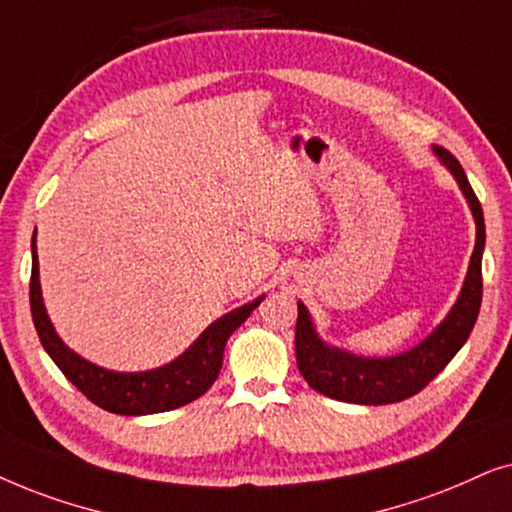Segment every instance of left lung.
I'll use <instances>...</instances> for the list:
<instances>
[{"instance_id":"8db88e82","label":"left lung","mask_w":512,"mask_h":512,"mask_svg":"<svg viewBox=\"0 0 512 512\" xmlns=\"http://www.w3.org/2000/svg\"><path fill=\"white\" fill-rule=\"evenodd\" d=\"M433 152L442 166L454 175L461 194L466 196L475 220V248L463 278L461 292L440 325L421 339L410 351L395 356L372 358L358 356L339 346H330L318 335L309 309L297 302L295 353L297 367L313 391L327 398L356 405H388L412 398L428 381L445 370L473 330L482 304V252H485V217L482 206L470 187L461 163L445 147L433 145Z\"/></svg>"}]
</instances>
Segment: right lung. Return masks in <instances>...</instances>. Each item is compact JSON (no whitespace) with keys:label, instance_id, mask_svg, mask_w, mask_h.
<instances>
[{"label":"right lung","instance_id":"add662e5","mask_svg":"<svg viewBox=\"0 0 512 512\" xmlns=\"http://www.w3.org/2000/svg\"><path fill=\"white\" fill-rule=\"evenodd\" d=\"M262 297L255 302L238 306L210 323L185 353H180L170 363L145 372H114L100 367L91 360L74 353L63 339L58 337L49 313H46L42 283H39L37 241L32 238V278H30V309L37 327L39 342L49 353L60 372L86 395L91 403L112 414L124 417H142V414L168 412L201 398L213 386L222 370V356L227 339L236 327L248 320V316L262 304Z\"/></svg>","mask_w":512,"mask_h":512}]
</instances>
